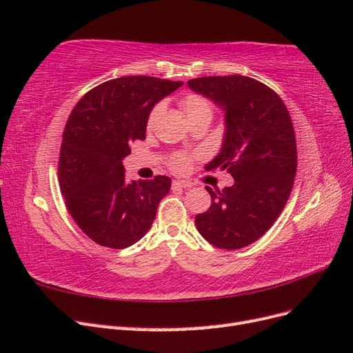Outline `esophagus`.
I'll use <instances>...</instances> for the list:
<instances>
[{
  "label": "esophagus",
  "mask_w": 353,
  "mask_h": 353,
  "mask_svg": "<svg viewBox=\"0 0 353 353\" xmlns=\"http://www.w3.org/2000/svg\"><path fill=\"white\" fill-rule=\"evenodd\" d=\"M172 185L178 187V188H191L193 187V183H190V181H184V179H178V181H174Z\"/></svg>",
  "instance_id": "1"
}]
</instances>
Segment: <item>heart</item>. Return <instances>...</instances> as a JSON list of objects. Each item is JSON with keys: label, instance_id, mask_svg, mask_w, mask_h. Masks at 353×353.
Instances as JSON below:
<instances>
[{"label": "heart", "instance_id": "1", "mask_svg": "<svg viewBox=\"0 0 353 353\" xmlns=\"http://www.w3.org/2000/svg\"><path fill=\"white\" fill-rule=\"evenodd\" d=\"M181 108H183L188 121H193V119H196V117H200V116H210L212 117V104H210V101L203 97V95H199V94L185 95L183 101H181ZM162 109H163L162 104L154 105L150 116H148V121H147L148 128L154 125V122L157 121V117H159L160 112H162ZM169 163H170V168H172L174 170H178V172H179V170L187 169V166L190 163V159L185 154H175L174 157H170Z\"/></svg>", "mask_w": 353, "mask_h": 353}]
</instances>
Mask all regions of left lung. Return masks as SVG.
Instances as JSON below:
<instances>
[{"instance_id": "left-lung-1", "label": "left lung", "mask_w": 353, "mask_h": 353, "mask_svg": "<svg viewBox=\"0 0 353 353\" xmlns=\"http://www.w3.org/2000/svg\"><path fill=\"white\" fill-rule=\"evenodd\" d=\"M187 83L223 113L221 150L205 168L234 178L222 191L206 187L212 205L196 215L197 231L219 249L245 248L272 227L292 193L297 150L290 113L279 94L241 74Z\"/></svg>"}]
</instances>
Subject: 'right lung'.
<instances>
[{
  "mask_svg": "<svg viewBox=\"0 0 353 353\" xmlns=\"http://www.w3.org/2000/svg\"><path fill=\"white\" fill-rule=\"evenodd\" d=\"M184 82L123 77L95 87L74 105L63 131L59 183L78 227L100 245L125 249L152 228L172 179L128 181L122 160L145 140L154 105Z\"/></svg>",
  "mask_w": 353,
  "mask_h": 353,
  "instance_id": "right-lung-1",
  "label": "right lung"
}]
</instances>
